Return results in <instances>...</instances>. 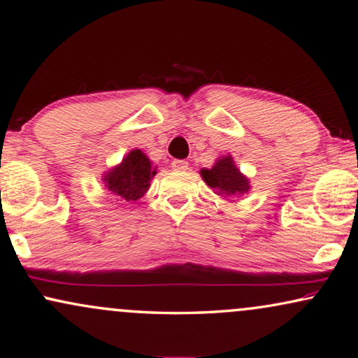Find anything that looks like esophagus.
<instances>
[{"label":"esophagus","instance_id":"esophagus-1","mask_svg":"<svg viewBox=\"0 0 358 358\" xmlns=\"http://www.w3.org/2000/svg\"><path fill=\"white\" fill-rule=\"evenodd\" d=\"M172 169L177 170V172H185V170H188V162L181 161V159H175L172 162Z\"/></svg>","mask_w":358,"mask_h":358}]
</instances>
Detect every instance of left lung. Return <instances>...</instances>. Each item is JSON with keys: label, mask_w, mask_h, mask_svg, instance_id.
<instances>
[{"label": "left lung", "mask_w": 358, "mask_h": 358, "mask_svg": "<svg viewBox=\"0 0 358 358\" xmlns=\"http://www.w3.org/2000/svg\"><path fill=\"white\" fill-rule=\"evenodd\" d=\"M201 177L206 185L215 191V194L226 199H237L250 191V180L236 166L231 155L218 157L210 169H201ZM232 202V201H231Z\"/></svg>", "instance_id": "obj_1"}]
</instances>
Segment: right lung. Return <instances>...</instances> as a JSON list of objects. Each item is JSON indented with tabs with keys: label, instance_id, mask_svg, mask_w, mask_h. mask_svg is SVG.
Masks as SVG:
<instances>
[{
	"label": "right lung",
	"instance_id": "1",
	"mask_svg": "<svg viewBox=\"0 0 358 358\" xmlns=\"http://www.w3.org/2000/svg\"><path fill=\"white\" fill-rule=\"evenodd\" d=\"M156 173L150 157L141 150H132L117 166L106 170L101 181L117 201L132 203L146 194Z\"/></svg>",
	"mask_w": 358,
	"mask_h": 358
}]
</instances>
